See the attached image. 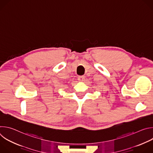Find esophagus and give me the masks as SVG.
Masks as SVG:
<instances>
[{
	"label": "esophagus",
	"mask_w": 153,
	"mask_h": 153,
	"mask_svg": "<svg viewBox=\"0 0 153 153\" xmlns=\"http://www.w3.org/2000/svg\"><path fill=\"white\" fill-rule=\"evenodd\" d=\"M85 80V77L83 76H79L78 77V80L80 81V82H82Z\"/></svg>",
	"instance_id": "obj_1"
}]
</instances>
